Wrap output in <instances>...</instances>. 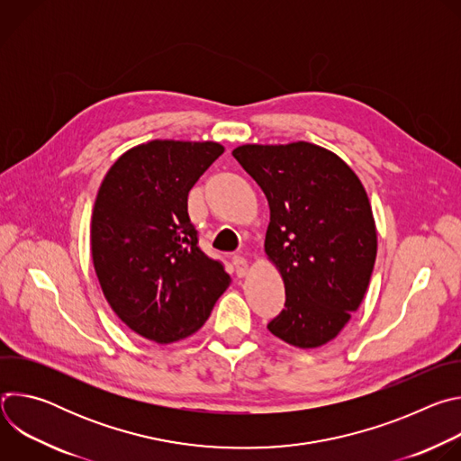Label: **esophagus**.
<instances>
[{"mask_svg":"<svg viewBox=\"0 0 461 461\" xmlns=\"http://www.w3.org/2000/svg\"><path fill=\"white\" fill-rule=\"evenodd\" d=\"M231 265H233L235 274H237L239 277H244V276H246V272H248V260H246L242 255H233V257H231Z\"/></svg>","mask_w":461,"mask_h":461,"instance_id":"34e87169","label":"esophagus"}]
</instances>
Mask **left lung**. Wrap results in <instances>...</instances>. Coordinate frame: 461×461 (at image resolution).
<instances>
[{
	"mask_svg": "<svg viewBox=\"0 0 461 461\" xmlns=\"http://www.w3.org/2000/svg\"><path fill=\"white\" fill-rule=\"evenodd\" d=\"M233 157L270 204L265 249L286 303L268 330L299 348L321 347L343 330L370 283L377 235L366 191L338 155L308 142L248 144Z\"/></svg>",
	"mask_w": 461,
	"mask_h": 461,
	"instance_id": "8db88e82",
	"label": "left lung"
}]
</instances>
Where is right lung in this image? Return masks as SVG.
Here are the masks:
<instances>
[{"label":"right lung","instance_id":"add662e5","mask_svg":"<svg viewBox=\"0 0 461 461\" xmlns=\"http://www.w3.org/2000/svg\"><path fill=\"white\" fill-rule=\"evenodd\" d=\"M222 153L215 142L153 140L123 153L98 189L91 253L100 286L113 312L149 341L199 330L230 285L187 213L189 189Z\"/></svg>","mask_w":461,"mask_h":461}]
</instances>
